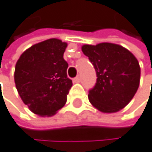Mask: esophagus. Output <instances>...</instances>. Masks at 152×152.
I'll return each instance as SVG.
<instances>
[{
  "mask_svg": "<svg viewBox=\"0 0 152 152\" xmlns=\"http://www.w3.org/2000/svg\"><path fill=\"white\" fill-rule=\"evenodd\" d=\"M81 82V78H80V76H77V77H75L74 79H73V83H80Z\"/></svg>",
  "mask_w": 152,
  "mask_h": 152,
  "instance_id": "esophagus-1",
  "label": "esophagus"
}]
</instances>
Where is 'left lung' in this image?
I'll return each mask as SVG.
<instances>
[{
    "label": "left lung",
    "mask_w": 152,
    "mask_h": 152,
    "mask_svg": "<svg viewBox=\"0 0 152 152\" xmlns=\"http://www.w3.org/2000/svg\"><path fill=\"white\" fill-rule=\"evenodd\" d=\"M83 53L96 71V83L89 91L90 103L104 113H114L128 104L138 89L140 66L129 50L111 42L84 44Z\"/></svg>",
    "instance_id": "8db88e82"
}]
</instances>
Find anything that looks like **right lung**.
Here are the masks:
<instances>
[{
    "label": "right lung",
    "instance_id": "add662e5",
    "mask_svg": "<svg viewBox=\"0 0 152 152\" xmlns=\"http://www.w3.org/2000/svg\"><path fill=\"white\" fill-rule=\"evenodd\" d=\"M67 42L48 39L23 52L15 69V83L24 104L42 117L55 115L67 102L72 81L64 60Z\"/></svg>",
    "mask_w": 152,
    "mask_h": 152
}]
</instances>
